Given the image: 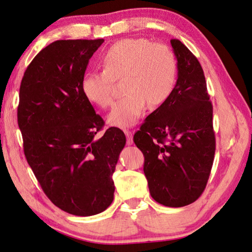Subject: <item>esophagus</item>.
<instances>
[{
	"mask_svg": "<svg viewBox=\"0 0 252 252\" xmlns=\"http://www.w3.org/2000/svg\"><path fill=\"white\" fill-rule=\"evenodd\" d=\"M124 133H125V135H126L127 144H128V145H131V144H133V131H130L128 129H125V130H124Z\"/></svg>",
	"mask_w": 252,
	"mask_h": 252,
	"instance_id": "34e87169",
	"label": "esophagus"
}]
</instances>
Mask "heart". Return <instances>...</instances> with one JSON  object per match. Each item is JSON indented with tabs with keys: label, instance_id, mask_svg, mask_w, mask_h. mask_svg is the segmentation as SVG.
<instances>
[{
	"label": "heart",
	"instance_id": "1",
	"mask_svg": "<svg viewBox=\"0 0 252 252\" xmlns=\"http://www.w3.org/2000/svg\"><path fill=\"white\" fill-rule=\"evenodd\" d=\"M101 71L82 78L81 90L90 102L107 108L114 100L115 81H123L126 94L114 105L109 124L129 127L141 118L147 104H164L174 89L176 60L167 45L144 38L123 39L107 49Z\"/></svg>",
	"mask_w": 252,
	"mask_h": 252
}]
</instances>
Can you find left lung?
Instances as JSON below:
<instances>
[{
    "instance_id": "left-lung-1",
    "label": "left lung",
    "mask_w": 252,
    "mask_h": 252,
    "mask_svg": "<svg viewBox=\"0 0 252 252\" xmlns=\"http://www.w3.org/2000/svg\"><path fill=\"white\" fill-rule=\"evenodd\" d=\"M171 44L177 80L171 96L148 115L134 135L144 155V173L153 199L170 208L193 203L207 187L216 152L204 72L196 57L177 39Z\"/></svg>"
}]
</instances>
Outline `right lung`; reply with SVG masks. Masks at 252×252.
<instances>
[{"mask_svg":"<svg viewBox=\"0 0 252 252\" xmlns=\"http://www.w3.org/2000/svg\"><path fill=\"white\" fill-rule=\"evenodd\" d=\"M104 39L58 40L42 49L20 86L18 124L24 155L50 201L73 216L89 217L114 200L113 174L126 137L105 125L84 96L81 81Z\"/></svg>","mask_w":252,"mask_h":252,"instance_id":"1","label":"right lung"}]
</instances>
